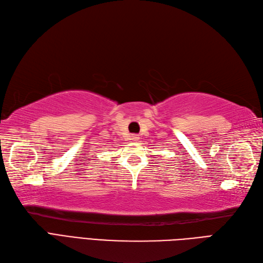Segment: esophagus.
<instances>
[{
	"instance_id": "34e87169",
	"label": "esophagus",
	"mask_w": 263,
	"mask_h": 263,
	"mask_svg": "<svg viewBox=\"0 0 263 263\" xmlns=\"http://www.w3.org/2000/svg\"><path fill=\"white\" fill-rule=\"evenodd\" d=\"M133 141H138L139 140V137H138V136L137 135H133L132 136V138H130Z\"/></svg>"
}]
</instances>
